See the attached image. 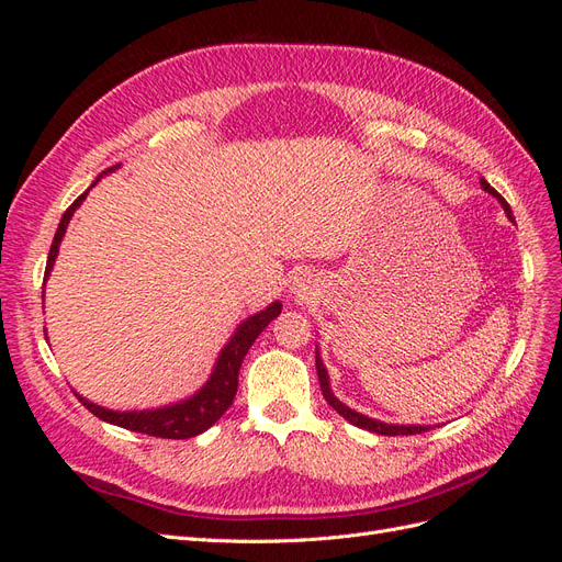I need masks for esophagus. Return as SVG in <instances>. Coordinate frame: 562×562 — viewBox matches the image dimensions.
<instances>
[{
	"mask_svg": "<svg viewBox=\"0 0 562 562\" xmlns=\"http://www.w3.org/2000/svg\"><path fill=\"white\" fill-rule=\"evenodd\" d=\"M302 291H307V288H304V283H297V293H302Z\"/></svg>",
	"mask_w": 562,
	"mask_h": 562,
	"instance_id": "1",
	"label": "esophagus"
}]
</instances>
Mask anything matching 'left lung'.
I'll return each instance as SVG.
<instances>
[{"label":"left lung","mask_w":562,"mask_h":562,"mask_svg":"<svg viewBox=\"0 0 562 562\" xmlns=\"http://www.w3.org/2000/svg\"><path fill=\"white\" fill-rule=\"evenodd\" d=\"M481 187H483V190H485L487 194L497 196L499 203L504 206V211H506V215L514 220L512 206H508L506 199L495 190V187H492V184L485 182V180H481ZM316 372H318V384H321V391H323V398L328 401V405L333 407V411H337L347 422L356 424V427L368 429V431H375V434H380V436H413V434H422V431H429V429H431V427H415V424H411V427H403V424H386V422H378V419H370V417H366V415H361V413H356V411H351V407H347L345 403H339V401L333 396L330 384H328V372H326V368H323V361L318 359V353H316Z\"/></svg>","instance_id":"1"}]
</instances>
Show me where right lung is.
Wrapping results in <instances>:
<instances>
[{
    "instance_id": "1",
    "label": "right lung",
    "mask_w": 562,
    "mask_h": 562,
    "mask_svg": "<svg viewBox=\"0 0 562 562\" xmlns=\"http://www.w3.org/2000/svg\"><path fill=\"white\" fill-rule=\"evenodd\" d=\"M114 168L116 166L108 168V171H114ZM87 194H89V190L79 194L72 201V206L63 213L60 225L54 236V244H50V250H48L44 277H48L50 267H54V262H56L58 246L63 241L67 223H70L72 213L79 209V203L87 199ZM279 314H281V302H274V304H269L265 312L244 321L241 326L236 328L234 337L229 339L223 353H220V359L215 363V370H213L211 380L206 382V386H203L199 394H194L192 398H187L182 403L159 407V411H147V413H114V411H105V407H100V405H93L81 396H79V401L87 405V411L93 413L98 419L116 424V427L147 434V436H157V438H173V440L194 438V436L206 431L209 427H213V424L225 415V411L236 396V386H239V368H241L244 356L248 353L255 339H258V335Z\"/></svg>"
}]
</instances>
